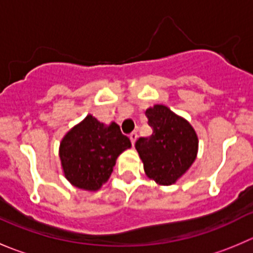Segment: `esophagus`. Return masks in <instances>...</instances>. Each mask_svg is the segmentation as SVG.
<instances>
[{
    "mask_svg": "<svg viewBox=\"0 0 253 253\" xmlns=\"http://www.w3.org/2000/svg\"><path fill=\"white\" fill-rule=\"evenodd\" d=\"M129 138H130V141H131V144H133V146L135 145V141H136V139H138V134H136L135 131H133V133L129 135Z\"/></svg>",
    "mask_w": 253,
    "mask_h": 253,
    "instance_id": "1",
    "label": "esophagus"
}]
</instances>
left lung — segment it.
Wrapping results in <instances>:
<instances>
[{
    "mask_svg": "<svg viewBox=\"0 0 253 253\" xmlns=\"http://www.w3.org/2000/svg\"><path fill=\"white\" fill-rule=\"evenodd\" d=\"M145 114L153 134L139 139L135 149L146 176L161 186H169L184 176L196 160L199 138L192 125L167 105L149 107Z\"/></svg>",
    "mask_w": 253,
    "mask_h": 253,
    "instance_id": "1",
    "label": "left lung"
}]
</instances>
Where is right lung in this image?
I'll return each instance as SVG.
<instances>
[{
    "label": "right lung",
    "instance_id": "right-lung-1",
    "mask_svg": "<svg viewBox=\"0 0 253 253\" xmlns=\"http://www.w3.org/2000/svg\"><path fill=\"white\" fill-rule=\"evenodd\" d=\"M129 148L130 140L117 123L104 124L88 114L62 138L58 151L62 172L72 186L98 191L109 180L118 156Z\"/></svg>",
    "mask_w": 253,
    "mask_h": 253
}]
</instances>
